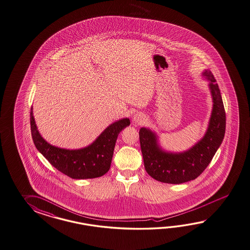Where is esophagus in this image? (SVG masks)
<instances>
[{"label":"esophagus","mask_w":250,"mask_h":250,"mask_svg":"<svg viewBox=\"0 0 250 250\" xmlns=\"http://www.w3.org/2000/svg\"><path fill=\"white\" fill-rule=\"evenodd\" d=\"M145 120H146V116H144L143 114H141V113H137V114H135V115H134V123H137V124H142V123H144Z\"/></svg>","instance_id":"34e87169"}]
</instances>
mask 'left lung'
Listing matches in <instances>:
<instances>
[{
    "label": "left lung",
    "instance_id": "8db88e82",
    "mask_svg": "<svg viewBox=\"0 0 250 250\" xmlns=\"http://www.w3.org/2000/svg\"><path fill=\"white\" fill-rule=\"evenodd\" d=\"M202 75L209 81L213 108L207 132L194 146L179 153L165 152L153 132L145 127L139 131L146 170L161 183L180 184L195 180L209 165L224 138L226 113L219 85L210 70H204Z\"/></svg>",
    "mask_w": 250,
    "mask_h": 250
}]
</instances>
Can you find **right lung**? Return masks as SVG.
Instances as JSON below:
<instances>
[{
  "label": "right lung",
  "mask_w": 250,
  "mask_h": 250,
  "mask_svg": "<svg viewBox=\"0 0 250 250\" xmlns=\"http://www.w3.org/2000/svg\"><path fill=\"white\" fill-rule=\"evenodd\" d=\"M129 125L130 120L123 118L105 128L90 146L79 150H67L53 146L43 139L31 108V136L38 151L57 170L72 179H93L105 174L111 166L117 136Z\"/></svg>",
  "instance_id": "1"
}]
</instances>
